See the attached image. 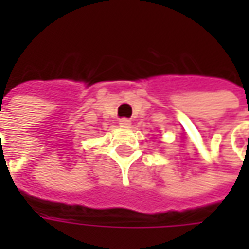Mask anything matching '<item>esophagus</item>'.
<instances>
[{
  "label": "esophagus",
  "instance_id": "34e87169",
  "mask_svg": "<svg viewBox=\"0 0 249 249\" xmlns=\"http://www.w3.org/2000/svg\"><path fill=\"white\" fill-rule=\"evenodd\" d=\"M120 127H130L131 126V122L129 119H120L119 120Z\"/></svg>",
  "mask_w": 249,
  "mask_h": 249
}]
</instances>
